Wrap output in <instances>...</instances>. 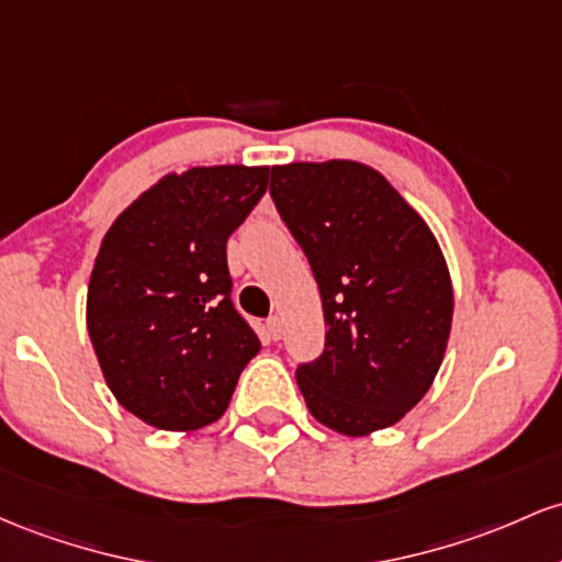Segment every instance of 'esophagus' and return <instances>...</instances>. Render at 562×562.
Wrapping results in <instances>:
<instances>
[{
    "label": "esophagus",
    "instance_id": "esophagus-1",
    "mask_svg": "<svg viewBox=\"0 0 562 562\" xmlns=\"http://www.w3.org/2000/svg\"><path fill=\"white\" fill-rule=\"evenodd\" d=\"M265 329H268L270 339H279L281 337V318H279V315H270V318L265 321Z\"/></svg>",
    "mask_w": 562,
    "mask_h": 562
}]
</instances>
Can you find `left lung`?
Segmentation results:
<instances>
[{
	"label": "left lung",
	"instance_id": "1",
	"mask_svg": "<svg viewBox=\"0 0 562 562\" xmlns=\"http://www.w3.org/2000/svg\"><path fill=\"white\" fill-rule=\"evenodd\" d=\"M270 196L311 262L326 348L297 369L321 425L361 438L425 398L453 318L449 265L425 217L361 161L270 169Z\"/></svg>",
	"mask_w": 562,
	"mask_h": 562
}]
</instances>
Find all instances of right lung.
Returning a JSON list of instances; mask_svg holds the SVG:
<instances>
[{"label": "right lung", "instance_id": "obj_1", "mask_svg": "<svg viewBox=\"0 0 562 562\" xmlns=\"http://www.w3.org/2000/svg\"><path fill=\"white\" fill-rule=\"evenodd\" d=\"M270 167L169 172L113 220L87 286V329L113 398L145 425L191 432L228 408L260 339L231 302L225 244Z\"/></svg>", "mask_w": 562, "mask_h": 562}]
</instances>
